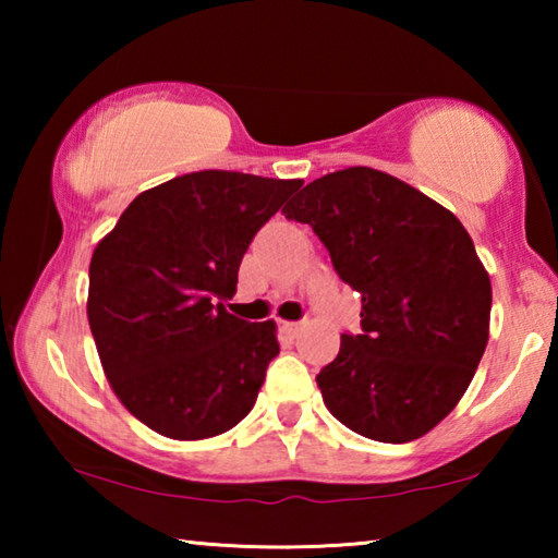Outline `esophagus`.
<instances>
[{"mask_svg": "<svg viewBox=\"0 0 558 558\" xmlns=\"http://www.w3.org/2000/svg\"><path fill=\"white\" fill-rule=\"evenodd\" d=\"M282 332H286L288 337H298L302 332V323H282L280 325Z\"/></svg>", "mask_w": 558, "mask_h": 558, "instance_id": "obj_1", "label": "esophagus"}]
</instances>
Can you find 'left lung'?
<instances>
[{
  "mask_svg": "<svg viewBox=\"0 0 558 558\" xmlns=\"http://www.w3.org/2000/svg\"><path fill=\"white\" fill-rule=\"evenodd\" d=\"M282 214L313 226L362 295V335H342L317 374L329 413L379 442L426 436L462 399L489 337L493 286L465 226L372 167L315 179Z\"/></svg>",
  "mask_w": 558,
  "mask_h": 558,
  "instance_id": "left-lung-1",
  "label": "left lung"
}]
</instances>
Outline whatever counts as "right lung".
<instances>
[{
  "label": "right lung",
  "mask_w": 558,
  "mask_h": 558,
  "mask_svg": "<svg viewBox=\"0 0 558 558\" xmlns=\"http://www.w3.org/2000/svg\"><path fill=\"white\" fill-rule=\"evenodd\" d=\"M302 179L206 169L147 189L90 258L88 323L122 405L159 436L241 423L278 356L276 323L226 313L253 235Z\"/></svg>",
  "instance_id": "obj_1"
}]
</instances>
